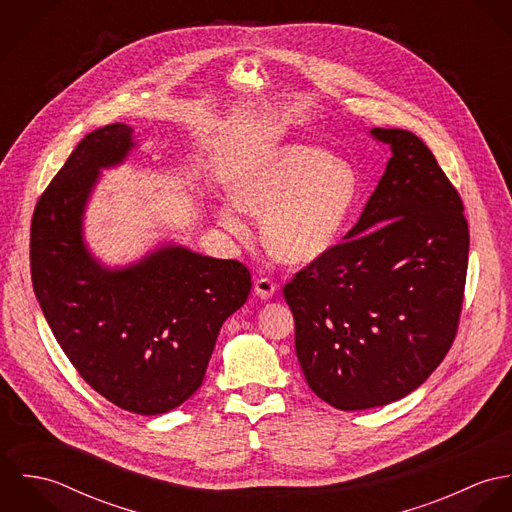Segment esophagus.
<instances>
[{
  "instance_id": "esophagus-1",
  "label": "esophagus",
  "mask_w": 512,
  "mask_h": 512,
  "mask_svg": "<svg viewBox=\"0 0 512 512\" xmlns=\"http://www.w3.org/2000/svg\"><path fill=\"white\" fill-rule=\"evenodd\" d=\"M278 290V284L276 282H272L270 278H258L256 282H254V292L258 297H262V299H268V297H272L274 293Z\"/></svg>"
}]
</instances>
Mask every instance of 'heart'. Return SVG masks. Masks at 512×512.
<instances>
[{
  "label": "heart",
  "mask_w": 512,
  "mask_h": 512,
  "mask_svg": "<svg viewBox=\"0 0 512 512\" xmlns=\"http://www.w3.org/2000/svg\"><path fill=\"white\" fill-rule=\"evenodd\" d=\"M359 195L353 167L315 147L292 146L252 163L236 181L234 205L264 220L268 250L282 262L307 264L331 250ZM220 226L246 240L248 224L230 207Z\"/></svg>",
  "instance_id": "obj_1"
}]
</instances>
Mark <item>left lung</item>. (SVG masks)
I'll return each instance as SVG.
<instances>
[{"label":"left lung","instance_id":"8db88e82","mask_svg":"<svg viewBox=\"0 0 512 512\" xmlns=\"http://www.w3.org/2000/svg\"><path fill=\"white\" fill-rule=\"evenodd\" d=\"M372 136L392 157L361 217L284 286L303 376L337 410L400 400L438 368L467 278L463 201L430 147L400 128Z\"/></svg>","mask_w":512,"mask_h":512}]
</instances>
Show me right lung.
<instances>
[{"label":"right lung","mask_w":512,"mask_h":512,"mask_svg":"<svg viewBox=\"0 0 512 512\" xmlns=\"http://www.w3.org/2000/svg\"><path fill=\"white\" fill-rule=\"evenodd\" d=\"M132 128L86 134L31 219V282L47 323L84 382L122 410L155 416L203 384L222 323L244 305L250 270L163 246L128 270L86 252L80 219L98 169L130 151Z\"/></svg>","instance_id":"right-lung-1"}]
</instances>
